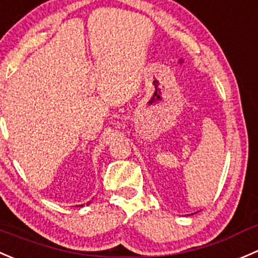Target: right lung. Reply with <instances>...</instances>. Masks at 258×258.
Returning a JSON list of instances; mask_svg holds the SVG:
<instances>
[{
    "label": "right lung",
    "mask_w": 258,
    "mask_h": 258,
    "mask_svg": "<svg viewBox=\"0 0 258 258\" xmlns=\"http://www.w3.org/2000/svg\"><path fill=\"white\" fill-rule=\"evenodd\" d=\"M90 203H91V201H90V202H88V205H90ZM81 207H83V205H81Z\"/></svg>",
    "instance_id": "right-lung-1"
}]
</instances>
